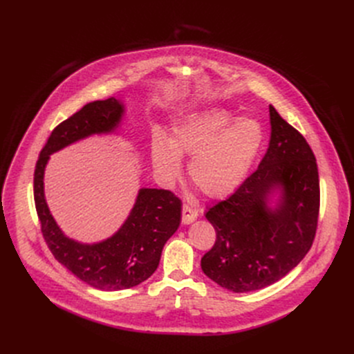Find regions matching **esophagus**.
Listing matches in <instances>:
<instances>
[{"label":"esophagus","mask_w":354,"mask_h":354,"mask_svg":"<svg viewBox=\"0 0 354 354\" xmlns=\"http://www.w3.org/2000/svg\"><path fill=\"white\" fill-rule=\"evenodd\" d=\"M196 218H198V211L185 203V205L182 207V222L183 224H191V222H194Z\"/></svg>","instance_id":"obj_1"}]
</instances>
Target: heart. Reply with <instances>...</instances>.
<instances>
[{
	"instance_id": "1",
	"label": "heart",
	"mask_w": 354,
	"mask_h": 354,
	"mask_svg": "<svg viewBox=\"0 0 354 354\" xmlns=\"http://www.w3.org/2000/svg\"><path fill=\"white\" fill-rule=\"evenodd\" d=\"M263 142V127L257 120H235L222 109H203L175 120L169 140L156 133L151 158L159 179L172 185L182 176L180 158L191 156V182L203 195L219 198L245 180Z\"/></svg>"
}]
</instances>
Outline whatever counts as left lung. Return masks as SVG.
I'll use <instances>...</instances> for the list:
<instances>
[{"instance_id":"obj_1","label":"left lung","mask_w":354,"mask_h":354,"mask_svg":"<svg viewBox=\"0 0 354 354\" xmlns=\"http://www.w3.org/2000/svg\"><path fill=\"white\" fill-rule=\"evenodd\" d=\"M271 139L258 169L228 198L208 208L216 232L201 267L212 281L248 292L281 280L310 251L320 212V180L306 138L270 106ZM283 189L281 205L266 207V195Z\"/></svg>"}]
</instances>
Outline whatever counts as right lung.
I'll return each mask as SVG.
<instances>
[{"label": "right lung", "instance_id": "obj_1", "mask_svg": "<svg viewBox=\"0 0 354 354\" xmlns=\"http://www.w3.org/2000/svg\"><path fill=\"white\" fill-rule=\"evenodd\" d=\"M122 113L115 97L87 103L54 127L34 171L37 216L51 254L82 281L106 291L132 288L156 271L163 245L179 227L180 199L167 189H140L132 212L113 236L83 245L64 236L54 222L44 199L43 176L48 155L88 135L111 132Z\"/></svg>", "mask_w": 354, "mask_h": 354}]
</instances>
